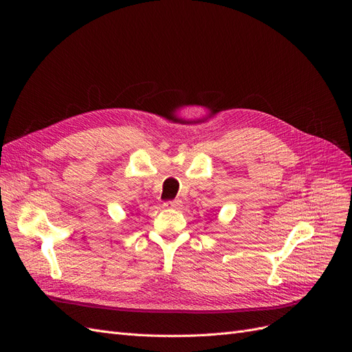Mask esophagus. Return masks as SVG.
Here are the masks:
<instances>
[{"mask_svg": "<svg viewBox=\"0 0 352 352\" xmlns=\"http://www.w3.org/2000/svg\"><path fill=\"white\" fill-rule=\"evenodd\" d=\"M164 207L168 208V210H179L182 207V202L179 199L166 201V202H164Z\"/></svg>", "mask_w": 352, "mask_h": 352, "instance_id": "34e87169", "label": "esophagus"}]
</instances>
